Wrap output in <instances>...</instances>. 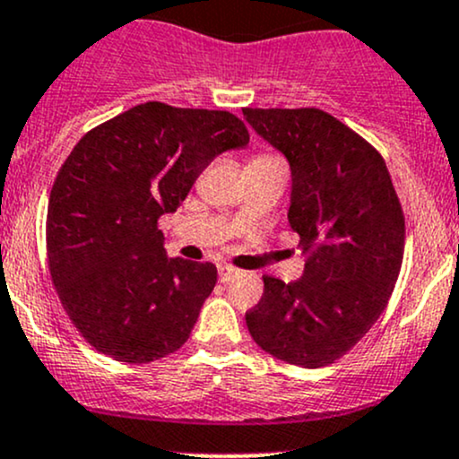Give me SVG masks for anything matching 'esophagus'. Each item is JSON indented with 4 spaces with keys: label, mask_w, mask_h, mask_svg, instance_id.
I'll list each match as a JSON object with an SVG mask.
<instances>
[{
    "label": "esophagus",
    "mask_w": 459,
    "mask_h": 459,
    "mask_svg": "<svg viewBox=\"0 0 459 459\" xmlns=\"http://www.w3.org/2000/svg\"><path fill=\"white\" fill-rule=\"evenodd\" d=\"M218 270H220V281H221V283H229V281H233L235 276L239 274V270L233 268V265H229V264H221Z\"/></svg>",
    "instance_id": "34e87169"
}]
</instances>
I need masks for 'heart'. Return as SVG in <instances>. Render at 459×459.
<instances>
[{
    "label": "heart",
    "mask_w": 459,
    "mask_h": 459,
    "mask_svg": "<svg viewBox=\"0 0 459 459\" xmlns=\"http://www.w3.org/2000/svg\"><path fill=\"white\" fill-rule=\"evenodd\" d=\"M268 163H283V160L279 159V156L270 154V152H259L253 156V160H250V165H268Z\"/></svg>",
    "instance_id": "b5f03b06"
}]
</instances>
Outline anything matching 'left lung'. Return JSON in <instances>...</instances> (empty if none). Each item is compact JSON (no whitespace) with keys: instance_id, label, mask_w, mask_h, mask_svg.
I'll use <instances>...</instances> for the list:
<instances>
[{"instance_id":"8db88e82","label":"left lung","mask_w":459,"mask_h":459,"mask_svg":"<svg viewBox=\"0 0 459 459\" xmlns=\"http://www.w3.org/2000/svg\"><path fill=\"white\" fill-rule=\"evenodd\" d=\"M291 168V229L305 274L264 276L246 311L256 344L276 359L322 368L344 357L384 314L405 250V215L375 145L325 110L244 108Z\"/></svg>"}]
</instances>
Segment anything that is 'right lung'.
<instances>
[{"label": "right lung", "mask_w": 459, "mask_h": 459, "mask_svg": "<svg viewBox=\"0 0 459 459\" xmlns=\"http://www.w3.org/2000/svg\"><path fill=\"white\" fill-rule=\"evenodd\" d=\"M248 139L229 110L145 102L74 145L49 194L45 246L60 305L89 346L150 364L189 340L218 268L168 259L159 218Z\"/></svg>", "instance_id": "add662e5"}]
</instances>
